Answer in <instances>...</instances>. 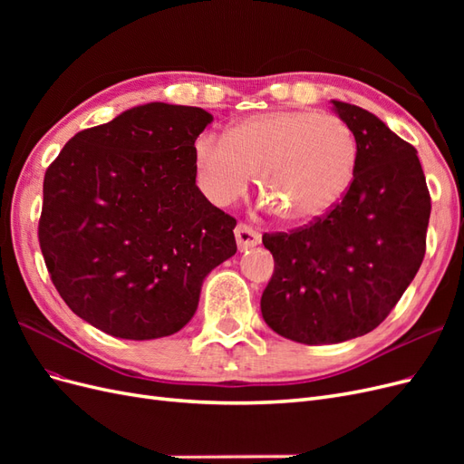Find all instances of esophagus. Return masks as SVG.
<instances>
[{"mask_svg": "<svg viewBox=\"0 0 464 464\" xmlns=\"http://www.w3.org/2000/svg\"><path fill=\"white\" fill-rule=\"evenodd\" d=\"M234 234H236V242H237V247H240V251L256 247L261 242L259 232H256L254 228L247 227V224H237Z\"/></svg>", "mask_w": 464, "mask_h": 464, "instance_id": "34e87169", "label": "esophagus"}]
</instances>
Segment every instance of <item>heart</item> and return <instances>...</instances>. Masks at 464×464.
Wrapping results in <instances>:
<instances>
[{
  "instance_id": "heart-1",
  "label": "heart",
  "mask_w": 464,
  "mask_h": 464,
  "mask_svg": "<svg viewBox=\"0 0 464 464\" xmlns=\"http://www.w3.org/2000/svg\"><path fill=\"white\" fill-rule=\"evenodd\" d=\"M358 157V139L344 120L310 110L259 111L227 135L201 133L193 143L199 188L210 203H236L257 172L263 205L294 224L315 222L344 199Z\"/></svg>"
}]
</instances>
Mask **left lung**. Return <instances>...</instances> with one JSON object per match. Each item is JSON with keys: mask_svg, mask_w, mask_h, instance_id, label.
Wrapping results in <instances>:
<instances>
[{"mask_svg": "<svg viewBox=\"0 0 464 464\" xmlns=\"http://www.w3.org/2000/svg\"><path fill=\"white\" fill-rule=\"evenodd\" d=\"M331 104L358 139L353 186L325 218L263 236L275 257L263 319L302 344L356 339L389 315L422 265L431 210L416 149L372 111Z\"/></svg>", "mask_w": 464, "mask_h": 464, "instance_id": "1", "label": "left lung"}]
</instances>
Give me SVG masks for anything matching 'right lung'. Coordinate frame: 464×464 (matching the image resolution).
Instances as JSON below:
<instances>
[{
	"instance_id": "right-lung-1",
	"label": "right lung",
	"mask_w": 464,
	"mask_h": 464,
	"mask_svg": "<svg viewBox=\"0 0 464 464\" xmlns=\"http://www.w3.org/2000/svg\"><path fill=\"white\" fill-rule=\"evenodd\" d=\"M203 108L149 102L77 133L44 176L42 256L72 312L118 339L184 329L236 220L195 184Z\"/></svg>"
}]
</instances>
